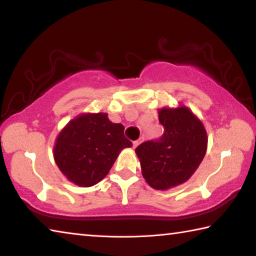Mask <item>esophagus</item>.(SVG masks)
Listing matches in <instances>:
<instances>
[{"label": "esophagus", "mask_w": 256, "mask_h": 256, "mask_svg": "<svg viewBox=\"0 0 256 256\" xmlns=\"http://www.w3.org/2000/svg\"><path fill=\"white\" fill-rule=\"evenodd\" d=\"M144 136H141L140 138H138L136 141H134V142H133V146H134V148H136V146H138V144H140L141 142L144 141Z\"/></svg>", "instance_id": "obj_1"}]
</instances>
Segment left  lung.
<instances>
[{
    "instance_id": "obj_1",
    "label": "left lung",
    "mask_w": 256,
    "mask_h": 256,
    "mask_svg": "<svg viewBox=\"0 0 256 256\" xmlns=\"http://www.w3.org/2000/svg\"><path fill=\"white\" fill-rule=\"evenodd\" d=\"M159 123L164 134L136 149L142 175L151 188L167 190L188 180L204 158L208 138L204 128L188 108H162Z\"/></svg>"
}]
</instances>
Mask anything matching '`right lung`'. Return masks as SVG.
<instances>
[{
  "label": "right lung",
  "mask_w": 256,
  "mask_h": 256,
  "mask_svg": "<svg viewBox=\"0 0 256 256\" xmlns=\"http://www.w3.org/2000/svg\"><path fill=\"white\" fill-rule=\"evenodd\" d=\"M132 146L122 124L107 114H84L72 120L56 140L54 158L60 170L79 186H92L110 170L120 151Z\"/></svg>",
  "instance_id": "obj_1"
}]
</instances>
